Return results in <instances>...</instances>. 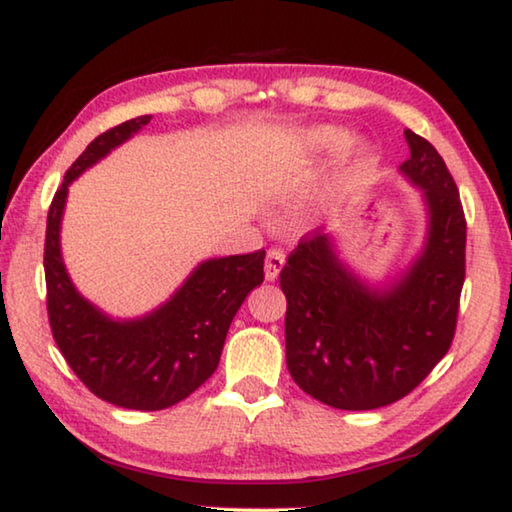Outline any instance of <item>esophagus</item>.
Masks as SVG:
<instances>
[{"label":"esophagus","instance_id":"esophagus-1","mask_svg":"<svg viewBox=\"0 0 512 512\" xmlns=\"http://www.w3.org/2000/svg\"><path fill=\"white\" fill-rule=\"evenodd\" d=\"M284 262H287V255H284V250L280 248H271L266 253V262H264V275L268 282L277 280V275H280Z\"/></svg>","mask_w":512,"mask_h":512}]
</instances>
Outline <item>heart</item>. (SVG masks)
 <instances>
[{
    "instance_id": "1",
    "label": "heart",
    "mask_w": 512,
    "mask_h": 512,
    "mask_svg": "<svg viewBox=\"0 0 512 512\" xmlns=\"http://www.w3.org/2000/svg\"><path fill=\"white\" fill-rule=\"evenodd\" d=\"M348 142H350V133L339 126H314V128H309L305 137H302V146H305V151L314 153V155L336 153V151H341ZM372 164H375V158H372L368 146H363V144L350 146V149L345 151V158L341 164L343 185H348V187L361 185L363 180H366L368 173L372 171Z\"/></svg>"
}]
</instances>
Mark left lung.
<instances>
[{"instance_id":"obj_1","label":"left lung","mask_w":512,"mask_h":512,"mask_svg":"<svg viewBox=\"0 0 512 512\" xmlns=\"http://www.w3.org/2000/svg\"><path fill=\"white\" fill-rule=\"evenodd\" d=\"M400 173L422 192L427 237L406 271L370 284L343 262L334 237L300 239L280 273L287 296V368L314 400L370 411L409 395L454 339L465 280V216L440 153L406 128Z\"/></svg>"}]
</instances>
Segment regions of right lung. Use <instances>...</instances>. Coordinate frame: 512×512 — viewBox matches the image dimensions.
<instances>
[{"label": "right lung", "instance_id": "right-lung-1", "mask_svg": "<svg viewBox=\"0 0 512 512\" xmlns=\"http://www.w3.org/2000/svg\"><path fill=\"white\" fill-rule=\"evenodd\" d=\"M151 115L101 133L67 169L47 216L45 277L51 332L69 368L90 391L121 409L160 411L203 386L219 366L232 318L264 282V250L198 264L176 293L140 318H112L83 298L60 250L69 185L131 140Z\"/></svg>", "mask_w": 512, "mask_h": 512}]
</instances>
